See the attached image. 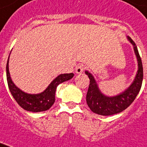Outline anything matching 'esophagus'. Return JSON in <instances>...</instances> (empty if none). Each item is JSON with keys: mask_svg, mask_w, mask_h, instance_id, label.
Returning <instances> with one entry per match:
<instances>
[{"mask_svg": "<svg viewBox=\"0 0 147 147\" xmlns=\"http://www.w3.org/2000/svg\"><path fill=\"white\" fill-rule=\"evenodd\" d=\"M84 69H85V66H84V65H77L76 68V72L77 74H81L82 73L83 71H84Z\"/></svg>", "mask_w": 147, "mask_h": 147, "instance_id": "34e87169", "label": "esophagus"}]
</instances>
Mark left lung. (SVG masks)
I'll list each match as a JSON object with an SVG mask.
<instances>
[{"label": "left lung", "instance_id": "obj_1", "mask_svg": "<svg viewBox=\"0 0 147 147\" xmlns=\"http://www.w3.org/2000/svg\"><path fill=\"white\" fill-rule=\"evenodd\" d=\"M127 39L134 46V49L138 62V70L136 77L127 89L115 96H106L100 92L93 76L88 71H85V74L90 79L89 87L86 95V101L90 109L95 114L103 116H109L121 113L132 104L141 88L144 78L141 58L140 56L139 52L134 40L130 36H127Z\"/></svg>", "mask_w": 147, "mask_h": 147}]
</instances>
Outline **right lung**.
Segmentation results:
<instances>
[{
	"label": "right lung",
	"instance_id": "add662e5",
	"mask_svg": "<svg viewBox=\"0 0 147 147\" xmlns=\"http://www.w3.org/2000/svg\"><path fill=\"white\" fill-rule=\"evenodd\" d=\"M8 63H9V58L7 62L6 71H7V81L10 92L17 104L22 108H24L27 111L40 112L49 110L55 102V94L58 85L71 79L74 76L73 73L61 74L49 84L44 92L36 94H27L18 88L12 82L9 72Z\"/></svg>",
	"mask_w": 147,
	"mask_h": 147
}]
</instances>
